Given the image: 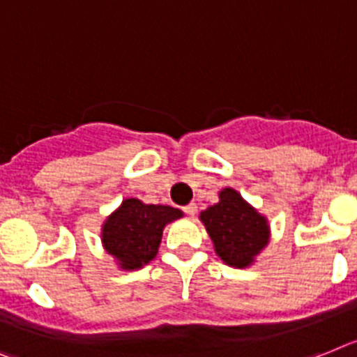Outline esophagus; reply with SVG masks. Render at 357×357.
<instances>
[{
  "label": "esophagus",
  "instance_id": "esophagus-1",
  "mask_svg": "<svg viewBox=\"0 0 357 357\" xmlns=\"http://www.w3.org/2000/svg\"><path fill=\"white\" fill-rule=\"evenodd\" d=\"M183 212L188 215H194L197 212V205L196 203H188V205L183 206Z\"/></svg>",
  "mask_w": 357,
  "mask_h": 357
}]
</instances>
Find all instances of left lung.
<instances>
[{
  "label": "left lung",
  "mask_w": 357,
  "mask_h": 357,
  "mask_svg": "<svg viewBox=\"0 0 357 357\" xmlns=\"http://www.w3.org/2000/svg\"><path fill=\"white\" fill-rule=\"evenodd\" d=\"M199 218L215 254L230 266H248L268 243L266 220L232 188L221 190L220 202L203 211Z\"/></svg>",
  "instance_id": "obj_1"
}]
</instances>
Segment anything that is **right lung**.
<instances>
[{"label":"right lung","instance_id":"add662e5","mask_svg":"<svg viewBox=\"0 0 357 357\" xmlns=\"http://www.w3.org/2000/svg\"><path fill=\"white\" fill-rule=\"evenodd\" d=\"M183 212L167 205H145L128 197L105 221L101 241L105 250L119 261L123 271L142 268L154 259L165 225L181 218Z\"/></svg>","mask_w":357,"mask_h":357}]
</instances>
